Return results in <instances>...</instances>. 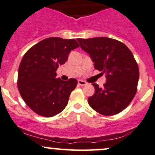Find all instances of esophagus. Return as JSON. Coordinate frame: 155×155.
<instances>
[{
    "label": "esophagus",
    "instance_id": "esophagus-1",
    "mask_svg": "<svg viewBox=\"0 0 155 155\" xmlns=\"http://www.w3.org/2000/svg\"><path fill=\"white\" fill-rule=\"evenodd\" d=\"M78 85H81V86H83V85H85L87 84V83L84 81H82V80H78Z\"/></svg>",
    "mask_w": 155,
    "mask_h": 155
}]
</instances>
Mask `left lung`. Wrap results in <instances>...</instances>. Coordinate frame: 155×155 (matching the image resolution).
<instances>
[{
	"label": "left lung",
	"mask_w": 155,
	"mask_h": 155,
	"mask_svg": "<svg viewBox=\"0 0 155 155\" xmlns=\"http://www.w3.org/2000/svg\"><path fill=\"white\" fill-rule=\"evenodd\" d=\"M78 41L91 56L96 70L107 74L103 88L92 84L95 94L88 98L89 105L103 115L120 113L137 91L139 70L132 52L124 43L112 38H78Z\"/></svg>",
	"instance_id": "1"
}]
</instances>
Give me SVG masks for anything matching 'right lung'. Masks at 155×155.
Returning <instances> with one entry per match:
<instances>
[{
  "instance_id": "right-lung-1",
  "label": "right lung",
  "mask_w": 155,
  "mask_h": 155,
  "mask_svg": "<svg viewBox=\"0 0 155 155\" xmlns=\"http://www.w3.org/2000/svg\"><path fill=\"white\" fill-rule=\"evenodd\" d=\"M80 46L74 39L45 38L24 55L18 71L17 87L21 98L33 112L51 117L66 107L78 81L56 78V70L68 59L70 51Z\"/></svg>"
}]
</instances>
